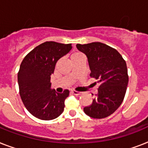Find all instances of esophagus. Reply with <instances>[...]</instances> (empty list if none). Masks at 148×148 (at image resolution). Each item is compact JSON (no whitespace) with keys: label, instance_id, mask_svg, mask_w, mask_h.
I'll return each instance as SVG.
<instances>
[{"label":"esophagus","instance_id":"1","mask_svg":"<svg viewBox=\"0 0 148 148\" xmlns=\"http://www.w3.org/2000/svg\"><path fill=\"white\" fill-rule=\"evenodd\" d=\"M71 93L73 95H75V96H79V95H81L82 94V92H80V91H72Z\"/></svg>","mask_w":148,"mask_h":148}]
</instances>
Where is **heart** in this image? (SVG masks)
<instances>
[{
	"label": "heart",
	"mask_w": 148,
	"mask_h": 148,
	"mask_svg": "<svg viewBox=\"0 0 148 148\" xmlns=\"http://www.w3.org/2000/svg\"><path fill=\"white\" fill-rule=\"evenodd\" d=\"M78 55H82V54L80 53H75V54H73V57H75V56H78Z\"/></svg>",
	"instance_id": "1"
}]
</instances>
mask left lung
Wrapping results in <instances>:
<instances>
[{
    "label": "left lung",
    "mask_w": 148,
    "mask_h": 148,
    "mask_svg": "<svg viewBox=\"0 0 148 148\" xmlns=\"http://www.w3.org/2000/svg\"><path fill=\"white\" fill-rule=\"evenodd\" d=\"M87 56L90 76L98 84L97 95L91 105L84 107L86 115L103 119L113 114L123 103L129 82L126 63L116 49L101 42L76 45Z\"/></svg>",
    "instance_id": "obj_1"
}]
</instances>
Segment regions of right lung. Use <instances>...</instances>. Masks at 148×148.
I'll return each mask as SVG.
<instances>
[{
    "label": "right lung",
    "instance_id": "obj_1",
    "mask_svg": "<svg viewBox=\"0 0 148 148\" xmlns=\"http://www.w3.org/2000/svg\"><path fill=\"white\" fill-rule=\"evenodd\" d=\"M72 49L71 44L46 41L28 53L19 67L18 84L23 104L29 113L42 120H51L64 110L69 90L57 93L51 88V75L57 60Z\"/></svg>",
    "mask_w": 148,
    "mask_h": 148
}]
</instances>
